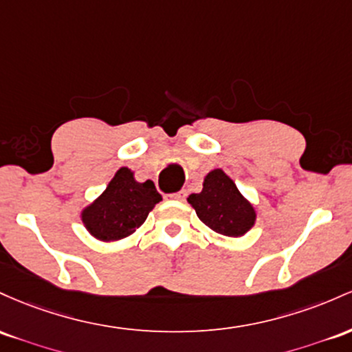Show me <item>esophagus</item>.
Here are the masks:
<instances>
[{
  "label": "esophagus",
  "mask_w": 352,
  "mask_h": 352,
  "mask_svg": "<svg viewBox=\"0 0 352 352\" xmlns=\"http://www.w3.org/2000/svg\"><path fill=\"white\" fill-rule=\"evenodd\" d=\"M169 197L175 201H184V197H186V192L184 191H179V192H175V195H169Z\"/></svg>",
  "instance_id": "1"
}]
</instances>
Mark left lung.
I'll return each mask as SVG.
<instances>
[{"mask_svg":"<svg viewBox=\"0 0 352 352\" xmlns=\"http://www.w3.org/2000/svg\"><path fill=\"white\" fill-rule=\"evenodd\" d=\"M188 203L208 228L229 238H241L256 224V209L234 181L216 168L204 176L201 192L189 195Z\"/></svg>","mask_w":352,"mask_h":352,"instance_id":"left-lung-1","label":"left lung"}]
</instances>
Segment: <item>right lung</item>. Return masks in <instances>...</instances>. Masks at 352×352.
Listing matches in <instances>:
<instances>
[{
    "mask_svg": "<svg viewBox=\"0 0 352 352\" xmlns=\"http://www.w3.org/2000/svg\"><path fill=\"white\" fill-rule=\"evenodd\" d=\"M163 199L151 179L140 183L129 168H120L93 203L81 209L82 226L93 238L111 243L131 236Z\"/></svg>",
    "mask_w": 352,
    "mask_h": 352,
    "instance_id": "1",
    "label": "right lung"
}]
</instances>
